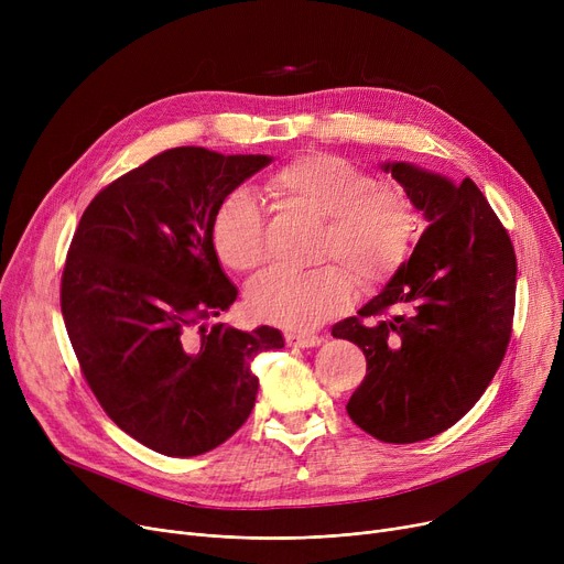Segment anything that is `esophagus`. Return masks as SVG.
Returning <instances> with one entry per match:
<instances>
[{
    "label": "esophagus",
    "mask_w": 564,
    "mask_h": 564,
    "mask_svg": "<svg viewBox=\"0 0 564 564\" xmlns=\"http://www.w3.org/2000/svg\"><path fill=\"white\" fill-rule=\"evenodd\" d=\"M285 343L290 347H315L322 343V338L311 334H285Z\"/></svg>",
    "instance_id": "obj_1"
}]
</instances>
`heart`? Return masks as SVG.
<instances>
[{"label": "heart", "instance_id": "b5f03b06", "mask_svg": "<svg viewBox=\"0 0 564 564\" xmlns=\"http://www.w3.org/2000/svg\"><path fill=\"white\" fill-rule=\"evenodd\" d=\"M267 189L324 219L317 260L332 262L306 272L276 267L258 276L247 304L262 322L290 332L317 329L351 304L357 281L364 288L389 281L411 251L419 221L411 198L395 185H379L370 171L345 158H294L267 177ZM210 235L230 270L251 272L270 258L262 207L247 189L219 200Z\"/></svg>", "mask_w": 564, "mask_h": 564}]
</instances>
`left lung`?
<instances>
[{
  "label": "left lung",
  "instance_id": "left-lung-1",
  "mask_svg": "<svg viewBox=\"0 0 564 564\" xmlns=\"http://www.w3.org/2000/svg\"><path fill=\"white\" fill-rule=\"evenodd\" d=\"M425 217L419 245L334 338L359 345L368 370L349 419L383 443L453 427L480 400L512 336L517 256L478 185L406 162L383 164Z\"/></svg>",
  "mask_w": 564,
  "mask_h": 564
}]
</instances>
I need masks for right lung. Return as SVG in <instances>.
Instances as JSON below:
<instances>
[{"mask_svg": "<svg viewBox=\"0 0 564 564\" xmlns=\"http://www.w3.org/2000/svg\"><path fill=\"white\" fill-rule=\"evenodd\" d=\"M270 162L171 148L98 192L73 235L62 313L79 370L107 416L155 453L221 446L253 409V359L283 347L272 327L205 329L237 300L213 215Z\"/></svg>", "mask_w": 564, "mask_h": 564, "instance_id": "right-lung-1", "label": "right lung"}]
</instances>
